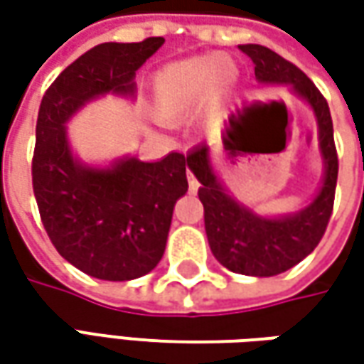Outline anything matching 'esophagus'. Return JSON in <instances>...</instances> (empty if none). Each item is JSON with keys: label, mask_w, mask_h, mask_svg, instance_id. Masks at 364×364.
<instances>
[{"label": "esophagus", "mask_w": 364, "mask_h": 364, "mask_svg": "<svg viewBox=\"0 0 364 364\" xmlns=\"http://www.w3.org/2000/svg\"><path fill=\"white\" fill-rule=\"evenodd\" d=\"M188 188H190V192H196V190H198V180L194 178V174H192V172H188Z\"/></svg>", "instance_id": "esophagus-1"}]
</instances>
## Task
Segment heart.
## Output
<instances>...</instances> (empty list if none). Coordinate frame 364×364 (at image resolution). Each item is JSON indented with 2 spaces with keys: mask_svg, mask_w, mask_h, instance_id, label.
I'll use <instances>...</instances> for the list:
<instances>
[{
  "mask_svg": "<svg viewBox=\"0 0 364 364\" xmlns=\"http://www.w3.org/2000/svg\"><path fill=\"white\" fill-rule=\"evenodd\" d=\"M232 80L235 66L220 54L168 64L154 77V113L166 123L188 119L203 103L206 111L215 113L223 105Z\"/></svg>",
  "mask_w": 364,
  "mask_h": 364,
  "instance_id": "b5f03b06",
  "label": "heart"
}]
</instances>
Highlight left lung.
Instances as JSON below:
<instances>
[{"instance_id": "obj_1", "label": "left lung", "mask_w": 364, "mask_h": 364, "mask_svg": "<svg viewBox=\"0 0 364 364\" xmlns=\"http://www.w3.org/2000/svg\"><path fill=\"white\" fill-rule=\"evenodd\" d=\"M239 48L255 64L259 82L291 85L294 92L312 105L320 129V151L326 166L324 184L310 206L291 217L263 218L235 203L225 192L213 172L208 147H194L186 156V166L200 182L198 198L204 206V229L213 255L229 272L269 277L298 265L324 237L334 206L338 156L328 103L314 82L296 64L265 46L245 44Z\"/></svg>"}]
</instances>
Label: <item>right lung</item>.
Segmentation results:
<instances>
[{
  "label": "right lung",
  "mask_w": 364,
  "mask_h": 364,
  "mask_svg": "<svg viewBox=\"0 0 364 364\" xmlns=\"http://www.w3.org/2000/svg\"><path fill=\"white\" fill-rule=\"evenodd\" d=\"M161 44L164 38L99 44L66 66L40 103L32 158L40 218L56 251L97 279L127 282L160 263L174 204L188 190L186 156L87 168L73 158L64 123L99 95H132L135 70Z\"/></svg>",
  "instance_id": "add662e5"
}]
</instances>
